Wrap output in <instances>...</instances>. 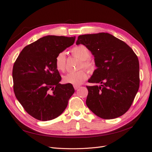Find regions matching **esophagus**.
I'll use <instances>...</instances> for the list:
<instances>
[{
	"label": "esophagus",
	"mask_w": 152,
	"mask_h": 152,
	"mask_svg": "<svg viewBox=\"0 0 152 152\" xmlns=\"http://www.w3.org/2000/svg\"><path fill=\"white\" fill-rule=\"evenodd\" d=\"M73 87H74L75 90L78 89L80 87V86H78V85H73Z\"/></svg>",
	"instance_id": "34e87169"
}]
</instances>
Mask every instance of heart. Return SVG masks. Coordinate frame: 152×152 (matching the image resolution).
I'll return each instance as SVG.
<instances>
[{"label":"heart","mask_w":152,"mask_h":152,"mask_svg":"<svg viewBox=\"0 0 152 152\" xmlns=\"http://www.w3.org/2000/svg\"><path fill=\"white\" fill-rule=\"evenodd\" d=\"M73 56L81 60L79 68H84L90 72L94 68V64L90 59L91 53L89 49L84 45H79L73 47L71 50ZM55 65L59 71L64 72L66 66V53L62 51L58 54L55 59ZM87 73L84 70L77 72H69L63 77V80L65 83L73 85H79L86 80Z\"/></svg>","instance_id":"b5f03b06"}]
</instances>
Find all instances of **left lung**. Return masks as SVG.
<instances>
[{"label":"left lung","mask_w":152,"mask_h":152,"mask_svg":"<svg viewBox=\"0 0 152 152\" xmlns=\"http://www.w3.org/2000/svg\"><path fill=\"white\" fill-rule=\"evenodd\" d=\"M83 44L94 55L97 69L88 80L86 104L100 118L122 116L130 108L140 87V65L136 54L122 40L108 33L82 35Z\"/></svg>","instance_id":"obj_1"}]
</instances>
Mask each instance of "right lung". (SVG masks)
Masks as SVG:
<instances>
[{
  "label": "right lung",
  "instance_id": "obj_1",
  "mask_svg": "<svg viewBox=\"0 0 152 152\" xmlns=\"http://www.w3.org/2000/svg\"><path fill=\"white\" fill-rule=\"evenodd\" d=\"M75 39L43 37L25 47L14 63V93L25 111L37 120L50 121L60 115L74 93L71 84H59L61 77L55 59Z\"/></svg>",
  "mask_w": 152,
  "mask_h": 152
}]
</instances>
